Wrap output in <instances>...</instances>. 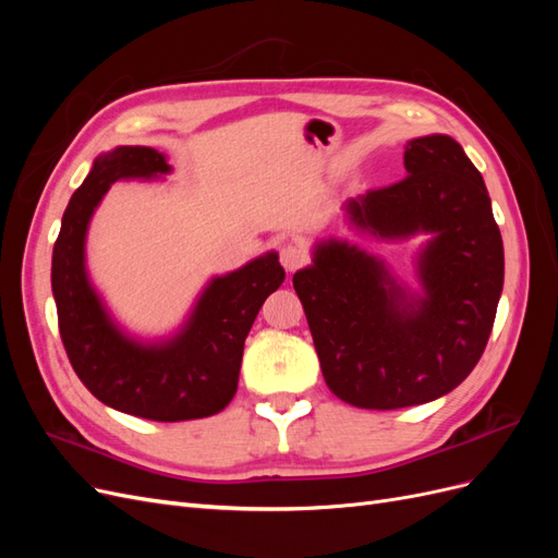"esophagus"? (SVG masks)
<instances>
[{"instance_id": "34e87169", "label": "esophagus", "mask_w": 558, "mask_h": 558, "mask_svg": "<svg viewBox=\"0 0 558 558\" xmlns=\"http://www.w3.org/2000/svg\"><path fill=\"white\" fill-rule=\"evenodd\" d=\"M279 258H281V265L286 267V272H295V269H300L302 265H307V260H310L307 251L302 248L300 244H293V242L281 246Z\"/></svg>"}]
</instances>
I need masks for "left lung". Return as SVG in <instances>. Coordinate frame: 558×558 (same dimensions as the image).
Here are the masks:
<instances>
[{"instance_id":"obj_1","label":"left lung","mask_w":558,"mask_h":558,"mask_svg":"<svg viewBox=\"0 0 558 558\" xmlns=\"http://www.w3.org/2000/svg\"><path fill=\"white\" fill-rule=\"evenodd\" d=\"M408 177L347 205L379 238L435 232L421 253L424 298L408 300L384 265L347 242L316 248L293 275L330 391L361 410L430 402L459 386L492 335L502 291V238L477 167L445 134L404 148Z\"/></svg>"}]
</instances>
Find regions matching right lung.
I'll list each match as a JSON object with an SVG mask.
<instances>
[{
    "mask_svg": "<svg viewBox=\"0 0 558 558\" xmlns=\"http://www.w3.org/2000/svg\"><path fill=\"white\" fill-rule=\"evenodd\" d=\"M165 172L170 165L148 146H118L97 158L64 209L50 283L66 359L99 402L150 421H189L218 414L238 393L244 340L286 272L277 253H267L214 279L170 344L142 347L118 332L83 267L88 221L118 179Z\"/></svg>",
    "mask_w": 558,
    "mask_h": 558,
    "instance_id": "obj_1",
    "label": "right lung"
}]
</instances>
